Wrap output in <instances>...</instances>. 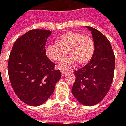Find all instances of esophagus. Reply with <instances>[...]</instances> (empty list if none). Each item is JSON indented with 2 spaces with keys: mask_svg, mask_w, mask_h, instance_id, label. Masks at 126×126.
Listing matches in <instances>:
<instances>
[{
  "mask_svg": "<svg viewBox=\"0 0 126 126\" xmlns=\"http://www.w3.org/2000/svg\"><path fill=\"white\" fill-rule=\"evenodd\" d=\"M61 76H65L66 74H67V72H66L65 71H61Z\"/></svg>",
  "mask_w": 126,
  "mask_h": 126,
  "instance_id": "34e87169",
  "label": "esophagus"
}]
</instances>
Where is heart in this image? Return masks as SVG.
I'll use <instances>...</instances> for the list:
<instances>
[{
	"instance_id": "b5f03b06",
	"label": "heart",
	"mask_w": 126,
	"mask_h": 126,
	"mask_svg": "<svg viewBox=\"0 0 126 126\" xmlns=\"http://www.w3.org/2000/svg\"><path fill=\"white\" fill-rule=\"evenodd\" d=\"M57 43L48 44L46 47V55L50 59L59 62L66 55L69 57L59 64V68L69 69L78 63H87L94 53L93 39L89 35L76 32H67L57 38ZM67 52L66 53V52Z\"/></svg>"
}]
</instances>
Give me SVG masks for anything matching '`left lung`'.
<instances>
[{
  "mask_svg": "<svg viewBox=\"0 0 126 126\" xmlns=\"http://www.w3.org/2000/svg\"><path fill=\"white\" fill-rule=\"evenodd\" d=\"M93 35L95 50L90 62L74 71L76 80L71 89L74 97L86 106L100 103L113 82L115 57L110 42L96 29L87 26Z\"/></svg>",
  "mask_w": 126,
  "mask_h": 126,
  "instance_id": "obj_1",
  "label": "left lung"
}]
</instances>
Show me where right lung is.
Wrapping results in <instances>:
<instances>
[{"mask_svg":"<svg viewBox=\"0 0 126 126\" xmlns=\"http://www.w3.org/2000/svg\"><path fill=\"white\" fill-rule=\"evenodd\" d=\"M50 30H31L13 44L8 62V74L14 92L30 106L43 104L61 78L59 70L46 55L45 45Z\"/></svg>","mask_w":126,"mask_h":126,"instance_id":"1","label":"right lung"}]
</instances>
